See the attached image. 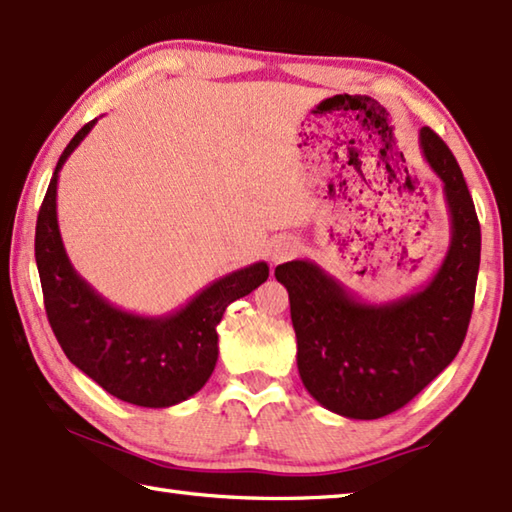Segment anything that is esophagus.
<instances>
[{
	"label": "esophagus",
	"mask_w": 512,
	"mask_h": 512,
	"mask_svg": "<svg viewBox=\"0 0 512 512\" xmlns=\"http://www.w3.org/2000/svg\"><path fill=\"white\" fill-rule=\"evenodd\" d=\"M298 250H300V246H298L296 239H291V237L275 239L273 246H271V262H275V264L287 262V259L296 255Z\"/></svg>",
	"instance_id": "obj_1"
}]
</instances>
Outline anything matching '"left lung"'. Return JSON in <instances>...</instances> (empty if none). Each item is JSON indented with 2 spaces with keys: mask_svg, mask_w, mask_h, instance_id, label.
I'll return each mask as SVG.
<instances>
[{
  "mask_svg": "<svg viewBox=\"0 0 512 512\" xmlns=\"http://www.w3.org/2000/svg\"><path fill=\"white\" fill-rule=\"evenodd\" d=\"M420 149L443 180L452 221L443 264L420 291L370 305L309 259L275 268L289 291L302 384L343 418L377 420L409 404L454 361L470 325L481 225L447 144L422 128Z\"/></svg>",
  "mask_w": 512,
  "mask_h": 512,
  "instance_id": "left-lung-1",
  "label": "left lung"
}]
</instances>
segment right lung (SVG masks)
Segmentation results:
<instances>
[{"instance_id": "add662e5", "label": "right lung", "mask_w": 512, "mask_h": 512, "mask_svg": "<svg viewBox=\"0 0 512 512\" xmlns=\"http://www.w3.org/2000/svg\"><path fill=\"white\" fill-rule=\"evenodd\" d=\"M97 119L85 124L60 155L36 223V264L49 325L76 368L117 400L167 409L201 391L219 359L223 311L266 282L268 264L257 262L214 280L167 316H140L99 296L74 271L58 230V171Z\"/></svg>"}]
</instances>
